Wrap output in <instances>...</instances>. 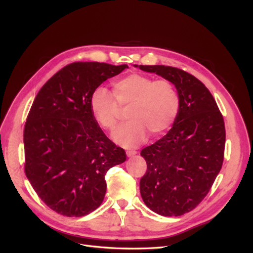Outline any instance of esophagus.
I'll list each match as a JSON object with an SVG mask.
<instances>
[{
  "label": "esophagus",
  "mask_w": 253,
  "mask_h": 253,
  "mask_svg": "<svg viewBox=\"0 0 253 253\" xmlns=\"http://www.w3.org/2000/svg\"><path fill=\"white\" fill-rule=\"evenodd\" d=\"M136 154H137V152L134 151V150H131V151H127V152H126V155H127L128 157H134Z\"/></svg>",
  "instance_id": "34e87169"
}]
</instances>
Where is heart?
<instances>
[{
  "label": "heart",
  "mask_w": 253,
  "mask_h": 253,
  "mask_svg": "<svg viewBox=\"0 0 253 253\" xmlns=\"http://www.w3.org/2000/svg\"><path fill=\"white\" fill-rule=\"evenodd\" d=\"M114 96L103 87L93 91L90 110L99 126L112 131L120 117V109L129 106V121L114 132V140L122 147L132 148L147 137L165 132L177 116L178 93L168 80H156L142 74H130L113 86Z\"/></svg>",
  "instance_id": "b5f03b06"
}]
</instances>
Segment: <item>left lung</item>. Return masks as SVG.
<instances>
[{"instance_id": "1", "label": "left lung", "mask_w": 253, "mask_h": 253, "mask_svg": "<svg viewBox=\"0 0 253 253\" xmlns=\"http://www.w3.org/2000/svg\"><path fill=\"white\" fill-rule=\"evenodd\" d=\"M173 84L179 110L168 133L140 155L147 172L139 182L141 198L163 216H179L206 197L222 166L225 128L215 99L193 75L165 65H134Z\"/></svg>"}]
</instances>
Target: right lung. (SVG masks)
<instances>
[{
    "label": "right lung",
    "mask_w": 253,
    "mask_h": 253,
    "mask_svg": "<svg viewBox=\"0 0 253 253\" xmlns=\"http://www.w3.org/2000/svg\"><path fill=\"white\" fill-rule=\"evenodd\" d=\"M127 64L74 62L37 94L24 126V171L40 199L57 213L80 217L100 206L104 175L126 161L90 110V98Z\"/></svg>",
    "instance_id": "1"
}]
</instances>
